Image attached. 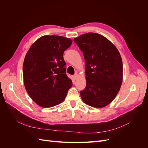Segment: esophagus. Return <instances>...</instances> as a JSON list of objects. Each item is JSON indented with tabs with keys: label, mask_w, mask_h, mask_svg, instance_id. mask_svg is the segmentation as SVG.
I'll list each match as a JSON object with an SVG mask.
<instances>
[{
	"label": "esophagus",
	"mask_w": 148,
	"mask_h": 148,
	"mask_svg": "<svg viewBox=\"0 0 148 148\" xmlns=\"http://www.w3.org/2000/svg\"><path fill=\"white\" fill-rule=\"evenodd\" d=\"M78 74L77 73V74H75V75H74L73 76V79L75 80V79H77L78 78Z\"/></svg>",
	"instance_id": "obj_1"
}]
</instances>
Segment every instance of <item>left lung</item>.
Returning <instances> with one entry per match:
<instances>
[{
  "instance_id": "left-lung-1",
  "label": "left lung",
  "mask_w": 148,
  "mask_h": 148,
  "mask_svg": "<svg viewBox=\"0 0 148 148\" xmlns=\"http://www.w3.org/2000/svg\"><path fill=\"white\" fill-rule=\"evenodd\" d=\"M83 52L86 86L80 92L88 106L102 108L112 102L123 80V64L120 52L102 35L88 33L73 39Z\"/></svg>"
}]
</instances>
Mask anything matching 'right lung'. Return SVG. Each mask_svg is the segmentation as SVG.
I'll use <instances>...</instances> for the list:
<instances>
[{"mask_svg": "<svg viewBox=\"0 0 148 148\" xmlns=\"http://www.w3.org/2000/svg\"><path fill=\"white\" fill-rule=\"evenodd\" d=\"M72 40L59 36H43L25 56L23 82L29 96L42 107H51L64 101L72 81L66 74L63 54Z\"/></svg>", "mask_w": 148, "mask_h": 148, "instance_id": "right-lung-1", "label": "right lung"}]
</instances>
